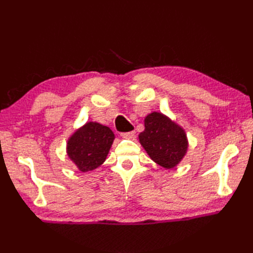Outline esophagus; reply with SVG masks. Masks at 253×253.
Here are the masks:
<instances>
[{"label":"esophagus","mask_w":253,"mask_h":253,"mask_svg":"<svg viewBox=\"0 0 253 253\" xmlns=\"http://www.w3.org/2000/svg\"><path fill=\"white\" fill-rule=\"evenodd\" d=\"M121 136L125 139H131L135 137V131H128V132H122Z\"/></svg>","instance_id":"esophagus-1"}]
</instances>
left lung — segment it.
<instances>
[{
  "instance_id": "8db88e82",
  "label": "left lung",
  "mask_w": 253,
  "mask_h": 253,
  "mask_svg": "<svg viewBox=\"0 0 253 253\" xmlns=\"http://www.w3.org/2000/svg\"><path fill=\"white\" fill-rule=\"evenodd\" d=\"M139 141L149 157L164 169L175 168L188 148L184 129L157 112L144 118V130L139 135Z\"/></svg>"
}]
</instances>
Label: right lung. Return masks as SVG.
<instances>
[{"mask_svg":"<svg viewBox=\"0 0 253 253\" xmlns=\"http://www.w3.org/2000/svg\"><path fill=\"white\" fill-rule=\"evenodd\" d=\"M114 138L109 127L87 123L69 138L67 154L79 170H92L104 162Z\"/></svg>","mask_w":253,"mask_h":253,"instance_id":"right-lung-1","label":"right lung"}]
</instances>
